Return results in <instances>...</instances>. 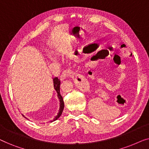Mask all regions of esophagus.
Masks as SVG:
<instances>
[{
	"label": "esophagus",
	"mask_w": 149,
	"mask_h": 149,
	"mask_svg": "<svg viewBox=\"0 0 149 149\" xmlns=\"http://www.w3.org/2000/svg\"><path fill=\"white\" fill-rule=\"evenodd\" d=\"M74 75V72L72 71H71L70 70H65L62 72V74H61L60 76V80L61 81H64V79H66V77H72Z\"/></svg>",
	"instance_id": "obj_1"
}]
</instances>
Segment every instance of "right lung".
Segmentation results:
<instances>
[{
  "instance_id": "add662e5",
  "label": "right lung",
  "mask_w": 149,
  "mask_h": 149,
  "mask_svg": "<svg viewBox=\"0 0 149 149\" xmlns=\"http://www.w3.org/2000/svg\"><path fill=\"white\" fill-rule=\"evenodd\" d=\"M53 81H54V89L56 91L57 93H58V99H59V102H60V109H59L58 113V114H57V115L54 118V119L49 121L50 122L55 121H56V120L58 119L59 118H60V116L62 115L63 110H64V101H63V97H62V95H61L60 93V81L59 80V79L58 78V77H55V78L53 79ZM22 115L24 116V115Z\"/></svg>"
}]
</instances>
